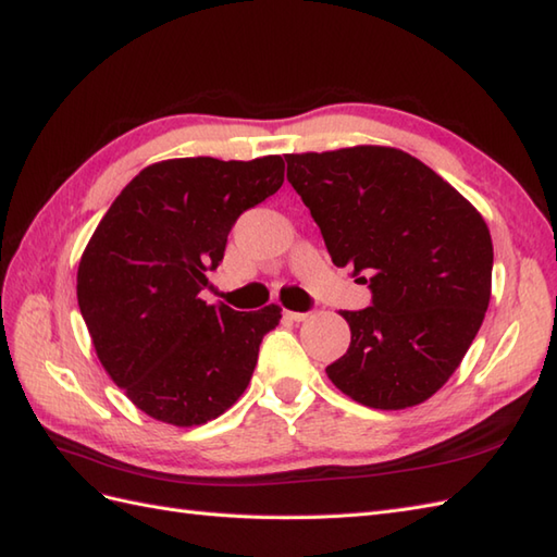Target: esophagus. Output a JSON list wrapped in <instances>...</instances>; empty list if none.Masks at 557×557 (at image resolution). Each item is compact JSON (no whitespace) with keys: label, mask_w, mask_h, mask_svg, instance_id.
<instances>
[{"label":"esophagus","mask_w":557,"mask_h":557,"mask_svg":"<svg viewBox=\"0 0 557 557\" xmlns=\"http://www.w3.org/2000/svg\"><path fill=\"white\" fill-rule=\"evenodd\" d=\"M311 313H299V311H285V318L287 321H294V323H304L306 318H309Z\"/></svg>","instance_id":"34e87169"}]
</instances>
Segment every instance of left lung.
Masks as SVG:
<instances>
[{"label":"left lung","instance_id":"left-lung-1","mask_svg":"<svg viewBox=\"0 0 557 557\" xmlns=\"http://www.w3.org/2000/svg\"><path fill=\"white\" fill-rule=\"evenodd\" d=\"M285 160L333 263L351 265L373 294L369 309L342 311L351 342L327 377L363 407L421 405L457 371L486 315V222L405 150L354 146Z\"/></svg>","mask_w":557,"mask_h":557}]
</instances>
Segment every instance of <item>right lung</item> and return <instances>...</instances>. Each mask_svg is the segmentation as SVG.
Returning a JSON list of instances; mask_svg holds the SVG:
<instances>
[{
	"instance_id": "right-lung-1",
	"label": "right lung",
	"mask_w": 557,
	"mask_h": 557,
	"mask_svg": "<svg viewBox=\"0 0 557 557\" xmlns=\"http://www.w3.org/2000/svg\"><path fill=\"white\" fill-rule=\"evenodd\" d=\"M282 182L280 156L156 162L92 232L78 263V309L104 371L148 417L186 429L244 395L282 309L239 313L206 304L200 292L236 218Z\"/></svg>"
}]
</instances>
